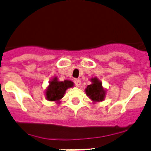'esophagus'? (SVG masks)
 <instances>
[{"label":"esophagus","mask_w":151,"mask_h":151,"mask_svg":"<svg viewBox=\"0 0 151 151\" xmlns=\"http://www.w3.org/2000/svg\"><path fill=\"white\" fill-rule=\"evenodd\" d=\"M74 83L76 87H79L80 85H81V81H80L79 79H75Z\"/></svg>","instance_id":"1"}]
</instances>
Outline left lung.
<instances>
[{
  "mask_svg": "<svg viewBox=\"0 0 151 151\" xmlns=\"http://www.w3.org/2000/svg\"><path fill=\"white\" fill-rule=\"evenodd\" d=\"M91 81L92 84L88 85L85 89L87 96H89L93 102L103 101L106 96V91L102 86V82L96 78H91Z\"/></svg>",
  "mask_w": 151,
  "mask_h": 151,
  "instance_id": "8db88e82",
  "label": "left lung"
}]
</instances>
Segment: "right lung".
<instances>
[{
    "label": "right lung",
    "mask_w": 151,
    "mask_h": 151,
    "mask_svg": "<svg viewBox=\"0 0 151 151\" xmlns=\"http://www.w3.org/2000/svg\"><path fill=\"white\" fill-rule=\"evenodd\" d=\"M73 82L69 80L59 81L57 77H55L49 82L48 88L45 91V96L48 101H56L59 102L63 97L66 89L72 88Z\"/></svg>",
    "instance_id": "obj_1"
}]
</instances>
